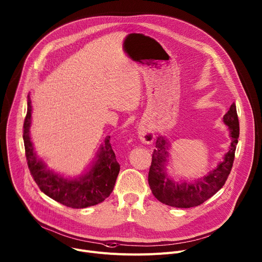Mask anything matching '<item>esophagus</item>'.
<instances>
[{"label": "esophagus", "mask_w": 262, "mask_h": 262, "mask_svg": "<svg viewBox=\"0 0 262 262\" xmlns=\"http://www.w3.org/2000/svg\"><path fill=\"white\" fill-rule=\"evenodd\" d=\"M138 136L145 144H151L155 140V133L146 126H140L138 128Z\"/></svg>", "instance_id": "1"}]
</instances>
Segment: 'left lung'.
Here are the masks:
<instances>
[{
  "mask_svg": "<svg viewBox=\"0 0 262 262\" xmlns=\"http://www.w3.org/2000/svg\"><path fill=\"white\" fill-rule=\"evenodd\" d=\"M224 122L229 126L230 132L231 144L229 151L215 168L192 183L187 181L179 183L168 176L166 165L168 163L169 144L165 137H158L148 173V184L156 199L171 207L191 208L206 202L225 185L232 169L239 137V122L235 103L230 106V110L224 116Z\"/></svg>",
  "mask_w": 262,
  "mask_h": 262,
  "instance_id": "1",
  "label": "left lung"
}]
</instances>
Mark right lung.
Returning a JSON list of instances; mask_svg holds the SVG:
<instances>
[{
    "label": "right lung",
    "instance_id": "right-lung-1",
    "mask_svg": "<svg viewBox=\"0 0 262 262\" xmlns=\"http://www.w3.org/2000/svg\"><path fill=\"white\" fill-rule=\"evenodd\" d=\"M31 112V99L28 95L23 139L30 173L41 191L52 200L75 209L95 206L108 198L120 171V165L110 143L111 137H107L104 145L100 146L96 161L88 172L74 179L63 178L47 168V165L37 158L34 151L29 130Z\"/></svg>",
    "mask_w": 262,
    "mask_h": 262
}]
</instances>
